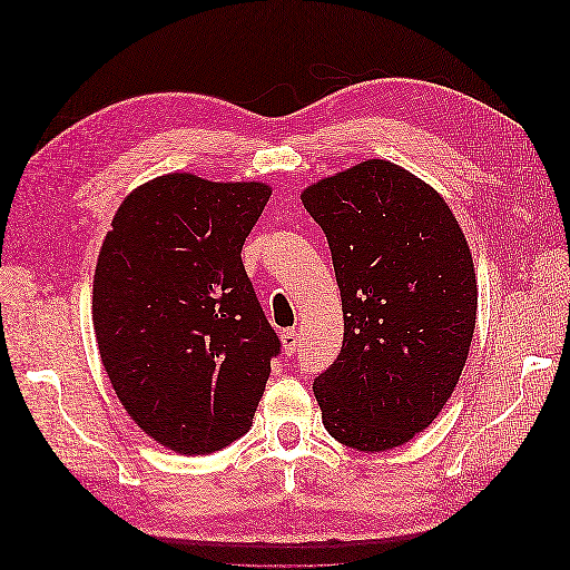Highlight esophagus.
Segmentation results:
<instances>
[{
  "mask_svg": "<svg viewBox=\"0 0 570 570\" xmlns=\"http://www.w3.org/2000/svg\"><path fill=\"white\" fill-rule=\"evenodd\" d=\"M281 342H283V350L287 356H295L297 352V344H299V335L297 331H292V327H287V331L281 333Z\"/></svg>",
  "mask_w": 570,
  "mask_h": 570,
  "instance_id": "obj_1",
  "label": "esophagus"
}]
</instances>
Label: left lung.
<instances>
[{
	"mask_svg": "<svg viewBox=\"0 0 570 570\" xmlns=\"http://www.w3.org/2000/svg\"><path fill=\"white\" fill-rule=\"evenodd\" d=\"M342 297V350L314 381L323 425L387 452L438 419L469 358L478 285L459 220L433 187L368 159L308 185Z\"/></svg>",
	"mask_w": 570,
	"mask_h": 570,
	"instance_id": "1",
	"label": "left lung"
}]
</instances>
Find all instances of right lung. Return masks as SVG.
<instances>
[{
  "label": "right lung",
  "instance_id": "right-lung-1",
  "mask_svg": "<svg viewBox=\"0 0 570 570\" xmlns=\"http://www.w3.org/2000/svg\"><path fill=\"white\" fill-rule=\"evenodd\" d=\"M266 183L154 178L124 199L101 245L92 321L120 404L178 454L245 435L281 340L243 264Z\"/></svg>",
  "mask_w": 570,
  "mask_h": 570
}]
</instances>
